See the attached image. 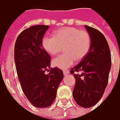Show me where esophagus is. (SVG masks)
<instances>
[{
	"mask_svg": "<svg viewBox=\"0 0 120 120\" xmlns=\"http://www.w3.org/2000/svg\"><path fill=\"white\" fill-rule=\"evenodd\" d=\"M63 75H67V74L69 73V71H68L67 70H66V69L64 70V71H63Z\"/></svg>",
	"mask_w": 120,
	"mask_h": 120,
	"instance_id": "34e87169",
	"label": "esophagus"
}]
</instances>
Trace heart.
<instances>
[{"mask_svg":"<svg viewBox=\"0 0 120 120\" xmlns=\"http://www.w3.org/2000/svg\"><path fill=\"white\" fill-rule=\"evenodd\" d=\"M91 39L88 32L76 28H61L55 32L54 36H45L42 40L43 49L51 55H55L64 47L65 54L53 60V65L65 69L73 65L75 60L80 61L88 53Z\"/></svg>","mask_w":120,"mask_h":120,"instance_id":"heart-1","label":"heart"}]
</instances>
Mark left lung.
Wrapping results in <instances>:
<instances>
[{"label": "left lung", "mask_w": 120, "mask_h": 120, "mask_svg": "<svg viewBox=\"0 0 120 120\" xmlns=\"http://www.w3.org/2000/svg\"><path fill=\"white\" fill-rule=\"evenodd\" d=\"M91 39L90 48L84 59L70 71L75 78L73 98L82 108H90L103 96L108 82L112 60L110 47L101 32L84 26Z\"/></svg>", "instance_id": "left-lung-1"}]
</instances>
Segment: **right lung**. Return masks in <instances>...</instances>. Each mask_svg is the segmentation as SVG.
<instances>
[{
  "label": "right lung",
  "mask_w": 120,
  "mask_h": 120,
  "mask_svg": "<svg viewBox=\"0 0 120 120\" xmlns=\"http://www.w3.org/2000/svg\"><path fill=\"white\" fill-rule=\"evenodd\" d=\"M48 29L49 26L45 25L26 29L17 38L14 46V61L21 87L32 105L39 108L53 104L63 79L62 70L50 68V55L42 47L43 37Z\"/></svg>",
  "instance_id": "right-lung-1"
}]
</instances>
